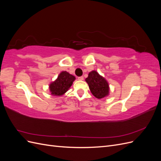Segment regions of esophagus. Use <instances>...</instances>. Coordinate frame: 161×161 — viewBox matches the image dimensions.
I'll use <instances>...</instances> for the list:
<instances>
[{
  "mask_svg": "<svg viewBox=\"0 0 161 161\" xmlns=\"http://www.w3.org/2000/svg\"><path fill=\"white\" fill-rule=\"evenodd\" d=\"M78 79L80 80H84V77L83 76H79V78H78Z\"/></svg>",
  "mask_w": 161,
  "mask_h": 161,
  "instance_id": "34e87169",
  "label": "esophagus"
}]
</instances>
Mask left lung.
I'll return each instance as SVG.
<instances>
[{
  "label": "left lung",
  "instance_id": "1",
  "mask_svg": "<svg viewBox=\"0 0 161 161\" xmlns=\"http://www.w3.org/2000/svg\"><path fill=\"white\" fill-rule=\"evenodd\" d=\"M85 80L89 85L91 93L96 98L102 99L109 95V86L108 81L97 71L92 70L89 72Z\"/></svg>",
  "mask_w": 161,
  "mask_h": 161
}]
</instances>
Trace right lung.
Listing matches in <instances>:
<instances>
[{"mask_svg":"<svg viewBox=\"0 0 161 161\" xmlns=\"http://www.w3.org/2000/svg\"><path fill=\"white\" fill-rule=\"evenodd\" d=\"M75 79V76L66 71L60 72L57 79L50 84L49 89L52 95L55 96L64 95L72 86Z\"/></svg>","mask_w":161,"mask_h":161,"instance_id":"obj_1","label":"right lung"}]
</instances>
